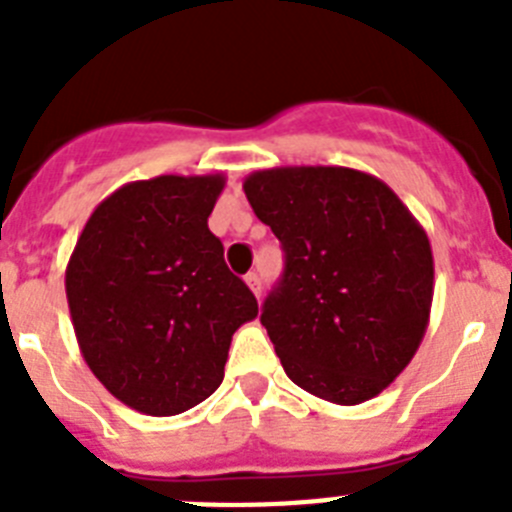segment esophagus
<instances>
[{
  "instance_id": "34e87169",
  "label": "esophagus",
  "mask_w": 512,
  "mask_h": 512,
  "mask_svg": "<svg viewBox=\"0 0 512 512\" xmlns=\"http://www.w3.org/2000/svg\"><path fill=\"white\" fill-rule=\"evenodd\" d=\"M246 284L251 287V292L256 297H261V277L256 274V271H251V274H246Z\"/></svg>"
}]
</instances>
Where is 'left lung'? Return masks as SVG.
<instances>
[{
  "label": "left lung",
  "instance_id": "obj_1",
  "mask_svg": "<svg viewBox=\"0 0 512 512\" xmlns=\"http://www.w3.org/2000/svg\"><path fill=\"white\" fill-rule=\"evenodd\" d=\"M243 192L287 259L261 307L287 377L336 405L377 397L413 361L431 318L423 225L382 179L346 166L253 171Z\"/></svg>",
  "mask_w": 512,
  "mask_h": 512
}]
</instances>
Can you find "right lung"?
I'll list each match as a JSON object with an SVG mask.
<instances>
[{"instance_id":"obj_1","label":"right lung","mask_w":512,"mask_h":512,"mask_svg":"<svg viewBox=\"0 0 512 512\" xmlns=\"http://www.w3.org/2000/svg\"><path fill=\"white\" fill-rule=\"evenodd\" d=\"M223 174L122 184L94 207L66 266L81 356L143 415H179L220 387L233 333L259 315L207 217Z\"/></svg>"}]
</instances>
